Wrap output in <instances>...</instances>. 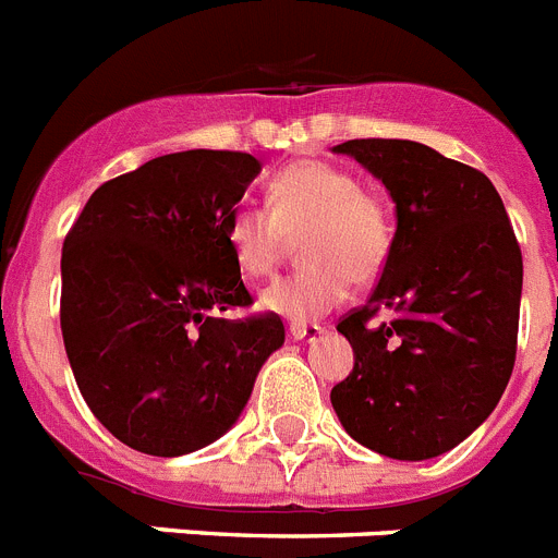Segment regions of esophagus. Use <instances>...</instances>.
Here are the masks:
<instances>
[{"label":"esophagus","instance_id":"1","mask_svg":"<svg viewBox=\"0 0 558 558\" xmlns=\"http://www.w3.org/2000/svg\"><path fill=\"white\" fill-rule=\"evenodd\" d=\"M324 335V327H318V324H293L290 327V338L299 340V343H315V340L322 338Z\"/></svg>","mask_w":558,"mask_h":558}]
</instances>
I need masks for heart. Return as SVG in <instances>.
Instances as JSON below:
<instances>
[{"instance_id": "heart-1", "label": "heart", "mask_w": 558, "mask_h": 558, "mask_svg": "<svg viewBox=\"0 0 558 558\" xmlns=\"http://www.w3.org/2000/svg\"><path fill=\"white\" fill-rule=\"evenodd\" d=\"M299 235V254L307 265L270 282L256 299L259 310L293 324L315 322L340 307L352 279H377L393 240L386 206L360 190L352 172L318 159L276 172L268 206H236L226 229L236 268L248 276L270 274Z\"/></svg>"}]
</instances>
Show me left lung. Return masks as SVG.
<instances>
[{
	"label": "left lung",
	"mask_w": 558,
	"mask_h": 558,
	"mask_svg": "<svg viewBox=\"0 0 558 558\" xmlns=\"http://www.w3.org/2000/svg\"><path fill=\"white\" fill-rule=\"evenodd\" d=\"M393 201L397 231L372 299L338 324L354 368L329 399L354 441L397 461L452 450L489 418L517 354L522 254L483 172L411 140H352ZM379 308L395 318L377 328Z\"/></svg>",
	"instance_id": "left-lung-1"
}]
</instances>
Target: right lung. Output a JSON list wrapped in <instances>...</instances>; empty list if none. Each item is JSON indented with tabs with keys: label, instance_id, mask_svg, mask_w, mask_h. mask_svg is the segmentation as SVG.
<instances>
[{
	"label": "right lung",
	"instance_id": "1",
	"mask_svg": "<svg viewBox=\"0 0 558 558\" xmlns=\"http://www.w3.org/2000/svg\"><path fill=\"white\" fill-rule=\"evenodd\" d=\"M263 165L184 150L106 181L63 240L61 332L86 405L122 445L175 458L231 430L279 315L223 318L251 293L226 240Z\"/></svg>",
	"mask_w": 558,
	"mask_h": 558
}]
</instances>
